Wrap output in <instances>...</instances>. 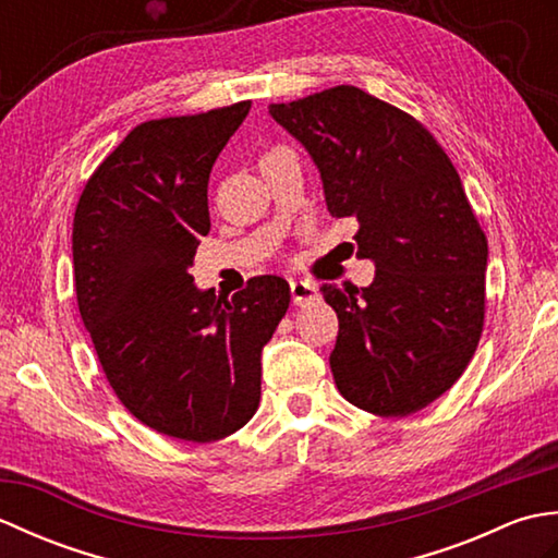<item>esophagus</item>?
I'll return each instance as SVG.
<instances>
[{"mask_svg":"<svg viewBox=\"0 0 558 558\" xmlns=\"http://www.w3.org/2000/svg\"><path fill=\"white\" fill-rule=\"evenodd\" d=\"M290 292L294 304H310L318 300V288L310 280H290Z\"/></svg>","mask_w":558,"mask_h":558,"instance_id":"esophagus-1","label":"esophagus"}]
</instances>
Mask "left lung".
Returning <instances> with one entry per match:
<instances>
[{
	"label": "left lung",
	"mask_w": 558,
	"mask_h": 558,
	"mask_svg": "<svg viewBox=\"0 0 558 558\" xmlns=\"http://www.w3.org/2000/svg\"><path fill=\"white\" fill-rule=\"evenodd\" d=\"M268 112L310 153L330 216L357 222V256L376 268L366 288L322 286L338 314L340 396L381 417L426 408L465 372L484 326L487 236L453 162L417 120L354 86Z\"/></svg>",
	"instance_id": "left-lung-1"
}]
</instances>
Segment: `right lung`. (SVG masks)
Instances as JSON below:
<instances>
[{
  "label": "right lung",
  "mask_w": 558,
  "mask_h": 558,
  "mask_svg": "<svg viewBox=\"0 0 558 558\" xmlns=\"http://www.w3.org/2000/svg\"><path fill=\"white\" fill-rule=\"evenodd\" d=\"M252 102L138 124L93 172L74 216L83 326L122 405L182 441H218L254 417L260 352L290 306L278 276L232 298L194 286L210 230L208 177Z\"/></svg>",
  "instance_id": "right-lung-1"
}]
</instances>
